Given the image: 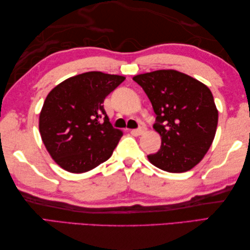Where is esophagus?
<instances>
[{"instance_id": "34e87169", "label": "esophagus", "mask_w": 250, "mask_h": 250, "mask_svg": "<svg viewBox=\"0 0 250 250\" xmlns=\"http://www.w3.org/2000/svg\"><path fill=\"white\" fill-rule=\"evenodd\" d=\"M132 132H133V133L136 134V135H142V134H144L145 132H146V128H145V126H140L139 129L132 130Z\"/></svg>"}]
</instances>
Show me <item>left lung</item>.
Masks as SVG:
<instances>
[{
  "label": "left lung",
  "mask_w": 250,
  "mask_h": 250,
  "mask_svg": "<svg viewBox=\"0 0 250 250\" xmlns=\"http://www.w3.org/2000/svg\"><path fill=\"white\" fill-rule=\"evenodd\" d=\"M133 81L150 100L157 115L153 129L161 136L160 149L148 160L169 173L194 167L208 151L218 124L208 87L175 70L140 74Z\"/></svg>",
  "instance_id": "obj_1"
}]
</instances>
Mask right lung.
I'll return each mask as SVG.
<instances>
[{
	"label": "right lung",
	"instance_id": "right-lung-1",
	"mask_svg": "<svg viewBox=\"0 0 250 250\" xmlns=\"http://www.w3.org/2000/svg\"><path fill=\"white\" fill-rule=\"evenodd\" d=\"M125 77L87 72L65 79L47 95L40 133L55 162L71 173H84L108 160L124 133L113 128L105 98Z\"/></svg>",
	"mask_w": 250,
	"mask_h": 250
}]
</instances>
